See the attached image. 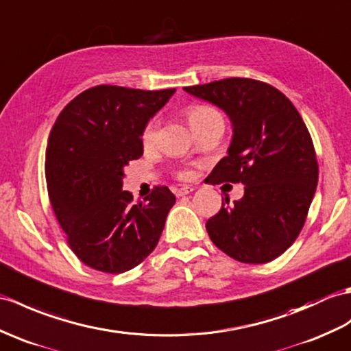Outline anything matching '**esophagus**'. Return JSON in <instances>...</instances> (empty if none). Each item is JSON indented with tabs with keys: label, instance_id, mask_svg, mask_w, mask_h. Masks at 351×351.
I'll use <instances>...</instances> for the list:
<instances>
[{
	"label": "esophagus",
	"instance_id": "obj_1",
	"mask_svg": "<svg viewBox=\"0 0 351 351\" xmlns=\"http://www.w3.org/2000/svg\"><path fill=\"white\" fill-rule=\"evenodd\" d=\"M191 191H194L193 186H189V185H184L181 186V189H176L175 190V194L178 195V197H181V195H185V194H190Z\"/></svg>",
	"mask_w": 351,
	"mask_h": 351
}]
</instances>
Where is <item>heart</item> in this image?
Returning <instances> with one entry per match:
<instances>
[{
  "label": "heart",
  "instance_id": "obj_1",
  "mask_svg": "<svg viewBox=\"0 0 351 351\" xmlns=\"http://www.w3.org/2000/svg\"><path fill=\"white\" fill-rule=\"evenodd\" d=\"M218 115V112L213 108H209V106H203V104H194L189 109V119H190V124L191 127H195L197 124H200L202 121H205L210 117ZM157 122L156 121H151L148 125L145 127L143 133H142V142L145 146H151L154 142H156L157 138ZM193 176L191 172H184L182 178L185 179H190Z\"/></svg>",
  "mask_w": 351,
  "mask_h": 351
}]
</instances>
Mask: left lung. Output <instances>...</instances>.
<instances>
[{
  "instance_id": "left-lung-1",
  "label": "left lung",
  "mask_w": 351,
  "mask_h": 351,
  "mask_svg": "<svg viewBox=\"0 0 351 351\" xmlns=\"http://www.w3.org/2000/svg\"><path fill=\"white\" fill-rule=\"evenodd\" d=\"M229 117L233 136L210 182H241L243 197L208 219L210 241L242 263H267L296 241L317 181L314 145L302 117L278 89L245 77L184 88Z\"/></svg>"
}]
</instances>
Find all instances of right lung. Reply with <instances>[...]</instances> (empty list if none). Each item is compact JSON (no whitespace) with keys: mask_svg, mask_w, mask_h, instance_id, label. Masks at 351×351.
Masks as SVG:
<instances>
[{"mask_svg":"<svg viewBox=\"0 0 351 351\" xmlns=\"http://www.w3.org/2000/svg\"><path fill=\"white\" fill-rule=\"evenodd\" d=\"M175 91L99 85L55 121L46 148L49 199L71 251L89 267L122 274L157 247L176 197L156 186L133 203L122 179L128 162L143 156L145 127Z\"/></svg>","mask_w":351,"mask_h":351,"instance_id":"1","label":"right lung"}]
</instances>
